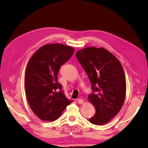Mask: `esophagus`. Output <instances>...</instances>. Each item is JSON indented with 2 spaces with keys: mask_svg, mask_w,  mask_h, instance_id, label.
Returning <instances> with one entry per match:
<instances>
[{
  "mask_svg": "<svg viewBox=\"0 0 148 148\" xmlns=\"http://www.w3.org/2000/svg\"><path fill=\"white\" fill-rule=\"evenodd\" d=\"M77 102H78V103L79 104H83L84 102L83 99H78L77 100Z\"/></svg>",
  "mask_w": 148,
  "mask_h": 148,
  "instance_id": "1",
  "label": "esophagus"
}]
</instances>
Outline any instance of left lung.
Returning a JSON list of instances; mask_svg holds the SVG:
<instances>
[{
  "instance_id": "left-lung-1",
  "label": "left lung",
  "mask_w": 148,
  "mask_h": 148,
  "mask_svg": "<svg viewBox=\"0 0 148 148\" xmlns=\"http://www.w3.org/2000/svg\"><path fill=\"white\" fill-rule=\"evenodd\" d=\"M78 62L90 80L91 93L88 97L96 109L89 119L94 125L108 123L122 109L126 95V79L122 64L103 47H88L76 53Z\"/></svg>"
}]
</instances>
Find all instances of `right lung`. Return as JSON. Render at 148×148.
<instances>
[{
	"instance_id": "add662e5",
	"label": "right lung",
	"mask_w": 148,
	"mask_h": 148,
	"mask_svg": "<svg viewBox=\"0 0 148 148\" xmlns=\"http://www.w3.org/2000/svg\"><path fill=\"white\" fill-rule=\"evenodd\" d=\"M74 51L73 47L64 44H48L30 58L26 69L25 93L31 109L41 120H57L71 102L61 91L57 75L60 66L70 59Z\"/></svg>"
}]
</instances>
